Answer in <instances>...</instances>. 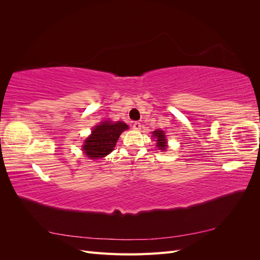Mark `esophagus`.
Returning a JSON list of instances; mask_svg holds the SVG:
<instances>
[{
	"label": "esophagus",
	"mask_w": 260,
	"mask_h": 260,
	"mask_svg": "<svg viewBox=\"0 0 260 260\" xmlns=\"http://www.w3.org/2000/svg\"><path fill=\"white\" fill-rule=\"evenodd\" d=\"M133 129H135V130H140L141 129V123L140 122H135V123H133V127H132Z\"/></svg>",
	"instance_id": "1"
}]
</instances>
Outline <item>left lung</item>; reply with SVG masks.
Masks as SVG:
<instances>
[{"instance_id":"obj_1","label":"left lung","mask_w":260,"mask_h":260,"mask_svg":"<svg viewBox=\"0 0 260 260\" xmlns=\"http://www.w3.org/2000/svg\"><path fill=\"white\" fill-rule=\"evenodd\" d=\"M153 137L156 138V145L158 147L160 151L166 148V136H165V132L157 130V131H153Z\"/></svg>"}]
</instances>
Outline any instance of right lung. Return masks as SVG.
<instances>
[{"mask_svg":"<svg viewBox=\"0 0 260 260\" xmlns=\"http://www.w3.org/2000/svg\"><path fill=\"white\" fill-rule=\"evenodd\" d=\"M125 129H128V125L122 121H104L96 125L82 146L85 155L91 159L105 157L113 151L118 138Z\"/></svg>","mask_w":260,"mask_h":260,"instance_id":"add662e5","label":"right lung"}]
</instances>
